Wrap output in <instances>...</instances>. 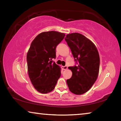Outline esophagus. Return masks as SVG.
I'll list each match as a JSON object with an SVG mask.
<instances>
[{"label": "esophagus", "instance_id": "obj_1", "mask_svg": "<svg viewBox=\"0 0 121 121\" xmlns=\"http://www.w3.org/2000/svg\"><path fill=\"white\" fill-rule=\"evenodd\" d=\"M67 66H66V65H65V66H62V69H63V70H65V69H67Z\"/></svg>", "mask_w": 121, "mask_h": 121}]
</instances>
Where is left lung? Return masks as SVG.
Wrapping results in <instances>:
<instances>
[{
	"label": "left lung",
	"instance_id": "obj_1",
	"mask_svg": "<svg viewBox=\"0 0 121 121\" xmlns=\"http://www.w3.org/2000/svg\"><path fill=\"white\" fill-rule=\"evenodd\" d=\"M74 58L76 65L69 67L72 76L67 80L69 90L75 95L85 93L91 89L97 79L100 57L97 48L83 35L73 33L65 38Z\"/></svg>",
	"mask_w": 121,
	"mask_h": 121
}]
</instances>
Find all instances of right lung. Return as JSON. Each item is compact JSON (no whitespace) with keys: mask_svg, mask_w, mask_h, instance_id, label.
I'll return each mask as SVG.
<instances>
[{"mask_svg":"<svg viewBox=\"0 0 121 121\" xmlns=\"http://www.w3.org/2000/svg\"><path fill=\"white\" fill-rule=\"evenodd\" d=\"M65 34L57 31L44 32L32 41L26 56L29 76L39 92L47 93L54 89L61 76L60 68L53 59L56 48Z\"/></svg>","mask_w":121,"mask_h":121,"instance_id":"add662e5","label":"right lung"}]
</instances>
